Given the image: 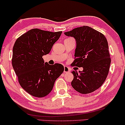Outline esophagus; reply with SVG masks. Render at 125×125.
I'll list each match as a JSON object with an SVG mask.
<instances>
[{
	"label": "esophagus",
	"instance_id": "34e87169",
	"mask_svg": "<svg viewBox=\"0 0 125 125\" xmlns=\"http://www.w3.org/2000/svg\"><path fill=\"white\" fill-rule=\"evenodd\" d=\"M64 73H68L70 72V69L67 66H64Z\"/></svg>",
	"mask_w": 125,
	"mask_h": 125
}]
</instances>
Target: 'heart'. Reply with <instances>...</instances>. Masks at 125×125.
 <instances>
[{
	"label": "heart",
	"instance_id": "heart-1",
	"mask_svg": "<svg viewBox=\"0 0 125 125\" xmlns=\"http://www.w3.org/2000/svg\"><path fill=\"white\" fill-rule=\"evenodd\" d=\"M68 39H70V38H68Z\"/></svg>",
	"mask_w": 125,
	"mask_h": 125
}]
</instances>
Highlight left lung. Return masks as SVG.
<instances>
[{
    "label": "left lung",
    "instance_id": "obj_1",
    "mask_svg": "<svg viewBox=\"0 0 125 125\" xmlns=\"http://www.w3.org/2000/svg\"><path fill=\"white\" fill-rule=\"evenodd\" d=\"M76 41L75 60L72 66L83 67V71H73L71 86L82 94L93 93L99 89L109 73L111 58L106 37L101 32L88 26L65 32Z\"/></svg>",
    "mask_w": 125,
    "mask_h": 125
}]
</instances>
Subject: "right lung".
<instances>
[{"label":"right lung","mask_w":125,"mask_h":125,"mask_svg":"<svg viewBox=\"0 0 125 125\" xmlns=\"http://www.w3.org/2000/svg\"><path fill=\"white\" fill-rule=\"evenodd\" d=\"M61 33L32 29L18 38L14 45L11 62L18 81L34 97L48 95L64 70L61 64L50 65L42 58L50 52Z\"/></svg>","instance_id":"add662e5"}]
</instances>
